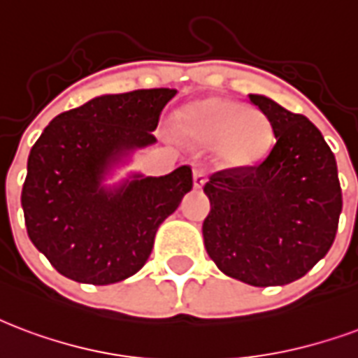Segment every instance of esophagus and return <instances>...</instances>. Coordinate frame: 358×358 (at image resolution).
<instances>
[{
    "mask_svg": "<svg viewBox=\"0 0 358 358\" xmlns=\"http://www.w3.org/2000/svg\"><path fill=\"white\" fill-rule=\"evenodd\" d=\"M206 182V172L205 169H193V186L197 187H203Z\"/></svg>",
    "mask_w": 358,
    "mask_h": 358,
    "instance_id": "esophagus-1",
    "label": "esophagus"
}]
</instances>
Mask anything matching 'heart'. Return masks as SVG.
<instances>
[{
  "instance_id": "1",
  "label": "heart",
  "mask_w": 358,
  "mask_h": 358,
  "mask_svg": "<svg viewBox=\"0 0 358 358\" xmlns=\"http://www.w3.org/2000/svg\"><path fill=\"white\" fill-rule=\"evenodd\" d=\"M182 136L197 145H214L222 165L250 166L266 155L271 125L258 110L226 98H210L184 108L176 117Z\"/></svg>"
}]
</instances>
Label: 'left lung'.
Masks as SVG:
<instances>
[{
    "label": "left lung",
    "instance_id": "obj_1",
    "mask_svg": "<svg viewBox=\"0 0 358 358\" xmlns=\"http://www.w3.org/2000/svg\"><path fill=\"white\" fill-rule=\"evenodd\" d=\"M275 144L252 166L210 174L203 239L222 273L252 287L301 279L336 239L341 187L332 150L317 127L271 98L250 94Z\"/></svg>",
    "mask_w": 358,
    "mask_h": 358
}]
</instances>
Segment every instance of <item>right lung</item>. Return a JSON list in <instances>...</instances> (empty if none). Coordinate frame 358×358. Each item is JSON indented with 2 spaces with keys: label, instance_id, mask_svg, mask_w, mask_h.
<instances>
[{
  "label": "right lung",
  "instance_id": "obj_1",
  "mask_svg": "<svg viewBox=\"0 0 358 358\" xmlns=\"http://www.w3.org/2000/svg\"><path fill=\"white\" fill-rule=\"evenodd\" d=\"M174 89L104 94L45 127L28 157L22 203L28 237L58 273L78 282L112 285L142 269L157 227L193 187L192 166L159 178L102 187L108 169L155 142L161 112Z\"/></svg>",
  "mask_w": 358,
  "mask_h": 358
}]
</instances>
